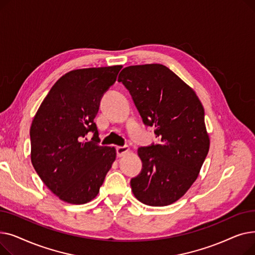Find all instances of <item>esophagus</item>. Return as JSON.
I'll use <instances>...</instances> for the list:
<instances>
[{"label":"esophagus","mask_w":255,"mask_h":255,"mask_svg":"<svg viewBox=\"0 0 255 255\" xmlns=\"http://www.w3.org/2000/svg\"><path fill=\"white\" fill-rule=\"evenodd\" d=\"M129 146L127 145H123V146H118L117 148V155L118 157H123L124 155H126L129 152Z\"/></svg>","instance_id":"obj_1"}]
</instances>
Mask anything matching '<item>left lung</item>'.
<instances>
[{"mask_svg": "<svg viewBox=\"0 0 255 255\" xmlns=\"http://www.w3.org/2000/svg\"><path fill=\"white\" fill-rule=\"evenodd\" d=\"M118 80L160 137L159 144L138 149L142 170L130 182L132 192L152 207L176 203L197 179L210 149L204 106L193 89L161 64L128 66Z\"/></svg>", "mask_w": 255, "mask_h": 255, "instance_id": "8db88e82", "label": "left lung"}]
</instances>
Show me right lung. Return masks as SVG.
<instances>
[{"label": "right lung", "instance_id": "right-lung-1", "mask_svg": "<svg viewBox=\"0 0 255 255\" xmlns=\"http://www.w3.org/2000/svg\"><path fill=\"white\" fill-rule=\"evenodd\" d=\"M122 65L75 69L60 77L40 104L30 129L31 161L61 200L84 205L95 198L116 160L114 146L99 145L94 123L100 99ZM89 130L93 140H83Z\"/></svg>", "mask_w": 255, "mask_h": 255}]
</instances>
